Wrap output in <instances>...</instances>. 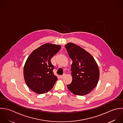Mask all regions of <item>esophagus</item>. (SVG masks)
Instances as JSON below:
<instances>
[{
  "instance_id": "esophagus-1",
  "label": "esophagus",
  "mask_w": 123,
  "mask_h": 123,
  "mask_svg": "<svg viewBox=\"0 0 123 123\" xmlns=\"http://www.w3.org/2000/svg\"><path fill=\"white\" fill-rule=\"evenodd\" d=\"M65 75H66V74H63V75H60V78H61V79H62L65 76Z\"/></svg>"
}]
</instances>
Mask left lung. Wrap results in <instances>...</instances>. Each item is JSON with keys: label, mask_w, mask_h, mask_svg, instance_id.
Returning <instances> with one entry per match:
<instances>
[{"label": "left lung", "mask_w": 123, "mask_h": 123, "mask_svg": "<svg viewBox=\"0 0 123 123\" xmlns=\"http://www.w3.org/2000/svg\"><path fill=\"white\" fill-rule=\"evenodd\" d=\"M65 47L73 61L72 81L67 85L68 88L74 95H87L98 83L99 70L98 64L91 55L80 47L72 43H68Z\"/></svg>", "instance_id": "obj_1"}]
</instances>
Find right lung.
I'll return each mask as SVG.
<instances>
[{"mask_svg": "<svg viewBox=\"0 0 123 123\" xmlns=\"http://www.w3.org/2000/svg\"><path fill=\"white\" fill-rule=\"evenodd\" d=\"M61 49L59 45L47 43L34 50L28 57L24 68V76L28 87L42 94L50 91L57 80L53 70L51 59Z\"/></svg>", "mask_w": 123, "mask_h": 123, "instance_id": "right-lung-1", "label": "right lung"}]
</instances>
